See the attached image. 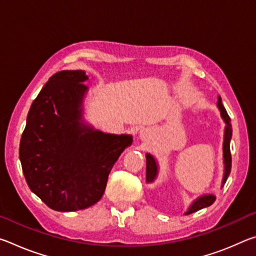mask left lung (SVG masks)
<instances>
[{"mask_svg": "<svg viewBox=\"0 0 256 256\" xmlns=\"http://www.w3.org/2000/svg\"><path fill=\"white\" fill-rule=\"evenodd\" d=\"M218 108L220 110V112H222V118L227 124L226 128H224V180H222V185H224L226 183V180L229 176V172H230V170H232V154H230L232 125H230V118H229L226 110H224V107L222 102V98L220 97H218ZM146 182H148V183H151V182L156 178V176H157L158 166L152 156L146 154ZM214 201H216V198L214 196H212V194H208V196H203L201 198H198L196 201H194L192 203V206H190V209L185 214H193V212L201 210L203 208L209 206Z\"/></svg>", "mask_w": 256, "mask_h": 256, "instance_id": "8db88e82", "label": "left lung"}]
</instances>
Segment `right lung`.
<instances>
[{
    "label": "right lung",
    "instance_id": "add662e5",
    "mask_svg": "<svg viewBox=\"0 0 256 256\" xmlns=\"http://www.w3.org/2000/svg\"><path fill=\"white\" fill-rule=\"evenodd\" d=\"M88 76L60 71L42 86L20 141L19 157L29 188L56 211L86 209L100 200L108 175L132 144L126 134H106L81 123Z\"/></svg>",
    "mask_w": 256,
    "mask_h": 256
}]
</instances>
